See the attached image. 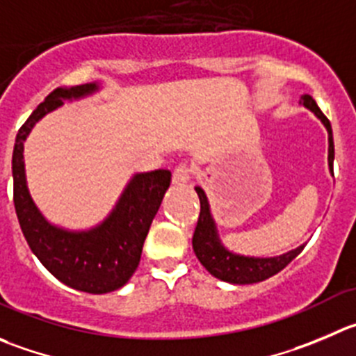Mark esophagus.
Here are the masks:
<instances>
[{"mask_svg": "<svg viewBox=\"0 0 356 356\" xmlns=\"http://www.w3.org/2000/svg\"><path fill=\"white\" fill-rule=\"evenodd\" d=\"M171 181L175 187H185V185L191 181V169H188V165L187 164L178 165V168L172 171Z\"/></svg>", "mask_w": 356, "mask_h": 356, "instance_id": "obj_1", "label": "esophagus"}]
</instances>
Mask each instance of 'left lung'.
<instances>
[{
    "mask_svg": "<svg viewBox=\"0 0 356 356\" xmlns=\"http://www.w3.org/2000/svg\"><path fill=\"white\" fill-rule=\"evenodd\" d=\"M300 104H304V108H307L311 113H314V117L320 118V122L327 129L328 169H330L334 176V138L330 122L321 113V110L314 103L313 97L307 96V94L300 97ZM195 192H197L199 201H201V213H199L197 227H195L194 238H192V246H194L195 257L206 267V270L211 276L222 280V282L234 283V285H250V283L264 282L267 277L274 276L282 269H285L306 246L300 245L297 248L290 250V252L283 253V255L276 257H252L232 252L220 239L218 229H216V222L211 215V208H209L206 192L201 187H195Z\"/></svg>",
    "mask_w": 356,
    "mask_h": 356,
    "instance_id": "8db88e82",
    "label": "left lung"
}]
</instances>
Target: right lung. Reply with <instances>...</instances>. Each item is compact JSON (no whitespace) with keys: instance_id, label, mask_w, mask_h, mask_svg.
<instances>
[{"instance_id":"add662e5","label":"right lung","mask_w":356,"mask_h":356,"mask_svg":"<svg viewBox=\"0 0 356 356\" xmlns=\"http://www.w3.org/2000/svg\"><path fill=\"white\" fill-rule=\"evenodd\" d=\"M99 82L59 87L38 104L17 133L12 157L13 204L22 234L40 262L60 283L80 292L108 293L129 282L141 259L145 238L171 184V172L157 169L131 176L111 211L90 229H67L45 218L26 180L24 143L36 124L66 101L94 96Z\"/></svg>"}]
</instances>
